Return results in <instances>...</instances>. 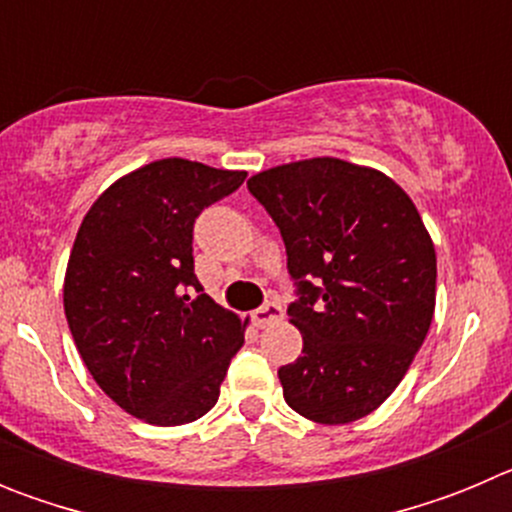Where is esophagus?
I'll use <instances>...</instances> for the list:
<instances>
[{"instance_id":"34e87169","label":"esophagus","mask_w":512,"mask_h":512,"mask_svg":"<svg viewBox=\"0 0 512 512\" xmlns=\"http://www.w3.org/2000/svg\"><path fill=\"white\" fill-rule=\"evenodd\" d=\"M284 315L282 305H277V302H266L264 307H259V310H253V323L259 325V328H266V325L277 323L279 318Z\"/></svg>"}]
</instances>
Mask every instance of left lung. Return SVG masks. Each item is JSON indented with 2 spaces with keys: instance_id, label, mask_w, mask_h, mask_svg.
I'll return each instance as SVG.
<instances>
[{
  "instance_id": "8db88e82",
  "label": "left lung",
  "mask_w": 512,
  "mask_h": 512,
  "mask_svg": "<svg viewBox=\"0 0 512 512\" xmlns=\"http://www.w3.org/2000/svg\"><path fill=\"white\" fill-rule=\"evenodd\" d=\"M248 189L287 246L302 356L279 369L284 400L312 423L374 413L413 364L436 310V248L408 192L341 158L259 171Z\"/></svg>"
}]
</instances>
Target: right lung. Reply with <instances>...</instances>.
<instances>
[{
  "label": "right lung",
  "mask_w": 512,
  "mask_h": 512,
  "mask_svg": "<svg viewBox=\"0 0 512 512\" xmlns=\"http://www.w3.org/2000/svg\"><path fill=\"white\" fill-rule=\"evenodd\" d=\"M243 179L161 158L120 176L81 220L63 279L66 320L94 382L143 423L210 413L243 346L248 320L202 292L192 256L197 215Z\"/></svg>",
  "instance_id": "1"
}]
</instances>
